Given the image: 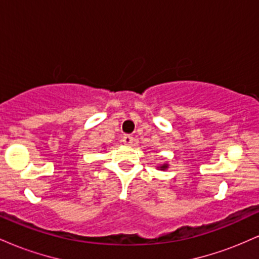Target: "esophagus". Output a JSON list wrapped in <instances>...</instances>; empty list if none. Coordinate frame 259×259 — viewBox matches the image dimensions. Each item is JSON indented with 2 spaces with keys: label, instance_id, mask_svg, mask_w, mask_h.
Returning <instances> with one entry per match:
<instances>
[{
  "label": "esophagus",
  "instance_id": "34e87169",
  "mask_svg": "<svg viewBox=\"0 0 259 259\" xmlns=\"http://www.w3.org/2000/svg\"><path fill=\"white\" fill-rule=\"evenodd\" d=\"M123 142L125 145H127V146H130V145H133V142H134V138L133 136H130V135H125L123 138Z\"/></svg>",
  "mask_w": 259,
  "mask_h": 259
}]
</instances>
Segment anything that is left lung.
I'll return each mask as SVG.
<instances>
[{"instance_id": "8db88e82", "label": "left lung", "mask_w": 259, "mask_h": 259, "mask_svg": "<svg viewBox=\"0 0 259 259\" xmlns=\"http://www.w3.org/2000/svg\"><path fill=\"white\" fill-rule=\"evenodd\" d=\"M162 169H164V168H167V165H162V167H160Z\"/></svg>"}]
</instances>
